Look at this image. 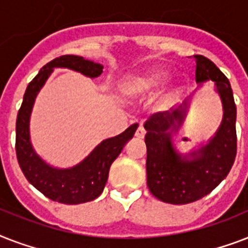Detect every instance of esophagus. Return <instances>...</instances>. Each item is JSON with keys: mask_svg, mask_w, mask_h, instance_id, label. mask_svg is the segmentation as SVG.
<instances>
[{"mask_svg": "<svg viewBox=\"0 0 248 248\" xmlns=\"http://www.w3.org/2000/svg\"><path fill=\"white\" fill-rule=\"evenodd\" d=\"M135 136L138 138V139H143L144 136H145V130H144V127L141 126V124H140L139 127H138V130H136Z\"/></svg>", "mask_w": 248, "mask_h": 248, "instance_id": "obj_1", "label": "esophagus"}]
</instances>
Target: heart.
<instances>
[{
	"instance_id": "1",
	"label": "heart",
	"mask_w": 248,
	"mask_h": 248,
	"mask_svg": "<svg viewBox=\"0 0 248 248\" xmlns=\"http://www.w3.org/2000/svg\"><path fill=\"white\" fill-rule=\"evenodd\" d=\"M167 77L166 69L153 67L145 71L127 76L121 83V93L126 99H136L145 96L155 90Z\"/></svg>"
}]
</instances>
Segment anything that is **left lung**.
I'll return each mask as SVG.
<instances>
[{
	"mask_svg": "<svg viewBox=\"0 0 248 248\" xmlns=\"http://www.w3.org/2000/svg\"><path fill=\"white\" fill-rule=\"evenodd\" d=\"M196 81L215 82L223 103V121L215 136L198 151L180 155L171 141L184 121L188 101L171 112L152 114L147 130V184L155 198L171 204H185L211 193L227 177L237 155V108L229 79L203 55H194Z\"/></svg>",
	"mask_w": 248,
	"mask_h": 248,
	"instance_id": "left-lung-1",
	"label": "left lung"
}]
</instances>
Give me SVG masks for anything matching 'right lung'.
I'll return each mask as SVG.
<instances>
[{"instance_id":"obj_1","label":"right lung","mask_w":248,"mask_h":248,"mask_svg":"<svg viewBox=\"0 0 248 248\" xmlns=\"http://www.w3.org/2000/svg\"><path fill=\"white\" fill-rule=\"evenodd\" d=\"M54 68H69L95 78L103 73V65L83 59L82 56L63 55L41 68L29 82L16 118V158L27 180L44 196L59 203L78 204L95 200L103 193L113 161L135 134L138 124H131L122 134L103 140L82 162L71 169H55L37 155L31 144L29 120L33 104L41 87Z\"/></svg>"}]
</instances>
